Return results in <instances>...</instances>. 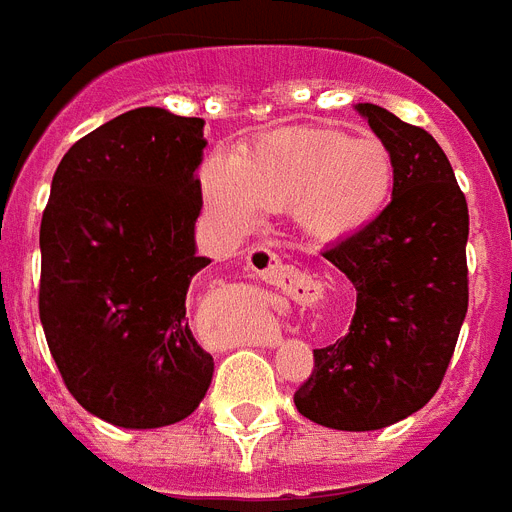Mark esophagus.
<instances>
[{
    "label": "esophagus",
    "mask_w": 512,
    "mask_h": 512,
    "mask_svg": "<svg viewBox=\"0 0 512 512\" xmlns=\"http://www.w3.org/2000/svg\"><path fill=\"white\" fill-rule=\"evenodd\" d=\"M247 270L265 284L294 289L299 284V270L294 265H284L276 252L265 247H252L247 252Z\"/></svg>",
    "instance_id": "34e87169"
}]
</instances>
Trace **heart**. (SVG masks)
I'll list each match as a JSON object with an SVG mask.
<instances>
[{"instance_id": "heart-1", "label": "heart", "mask_w": 512, "mask_h": 512, "mask_svg": "<svg viewBox=\"0 0 512 512\" xmlns=\"http://www.w3.org/2000/svg\"><path fill=\"white\" fill-rule=\"evenodd\" d=\"M397 165L376 136L336 128H281L234 157L199 168L207 210L231 231H249L265 210H286L299 234L334 244L373 226L392 202Z\"/></svg>"}]
</instances>
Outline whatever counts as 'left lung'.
<instances>
[{"instance_id": "1", "label": "left lung", "mask_w": 512, "mask_h": 512, "mask_svg": "<svg viewBox=\"0 0 512 512\" xmlns=\"http://www.w3.org/2000/svg\"><path fill=\"white\" fill-rule=\"evenodd\" d=\"M392 149L397 184L384 215L323 257L357 289L355 318L294 392L305 418L376 431L418 413L442 384L468 313V205L429 131L378 105H355Z\"/></svg>"}]
</instances>
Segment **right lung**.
Instances as JSON below:
<instances>
[{
    "instance_id": "right-lung-1",
    "label": "right lung",
    "mask_w": 512,
    "mask_h": 512,
    "mask_svg": "<svg viewBox=\"0 0 512 512\" xmlns=\"http://www.w3.org/2000/svg\"><path fill=\"white\" fill-rule=\"evenodd\" d=\"M205 120L136 107L83 136L41 218L39 315L68 392L120 429L184 421L213 357L191 336Z\"/></svg>"
}]
</instances>
